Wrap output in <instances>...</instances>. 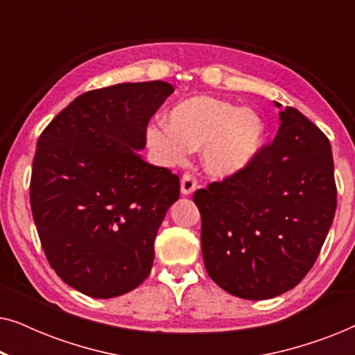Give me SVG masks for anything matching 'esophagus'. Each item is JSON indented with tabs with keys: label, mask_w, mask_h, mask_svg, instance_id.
<instances>
[{
	"label": "esophagus",
	"mask_w": 355,
	"mask_h": 355,
	"mask_svg": "<svg viewBox=\"0 0 355 355\" xmlns=\"http://www.w3.org/2000/svg\"><path fill=\"white\" fill-rule=\"evenodd\" d=\"M197 189V181L192 174L186 173L181 179V193L182 196H191V193Z\"/></svg>",
	"instance_id": "34e87169"
}]
</instances>
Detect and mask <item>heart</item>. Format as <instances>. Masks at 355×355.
<instances>
[{
    "instance_id": "obj_1",
    "label": "heart",
    "mask_w": 355,
    "mask_h": 355,
    "mask_svg": "<svg viewBox=\"0 0 355 355\" xmlns=\"http://www.w3.org/2000/svg\"><path fill=\"white\" fill-rule=\"evenodd\" d=\"M265 137V124L255 111L210 95L179 101L168 113V124L157 123L147 130L159 163L181 164L191 150L200 148L203 169L216 179L247 171L263 152Z\"/></svg>"
}]
</instances>
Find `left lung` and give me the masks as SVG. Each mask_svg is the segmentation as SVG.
I'll return each mask as SVG.
<instances>
[{"label":"left lung","instance_id":"obj_1","mask_svg":"<svg viewBox=\"0 0 355 355\" xmlns=\"http://www.w3.org/2000/svg\"><path fill=\"white\" fill-rule=\"evenodd\" d=\"M259 159L193 193L210 278L236 297L265 300L297 286L322 250L336 211L331 145L295 108Z\"/></svg>","mask_w":355,"mask_h":355}]
</instances>
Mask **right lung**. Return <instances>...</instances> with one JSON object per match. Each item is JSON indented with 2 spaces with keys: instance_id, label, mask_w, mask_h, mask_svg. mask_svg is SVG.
<instances>
[{
  "instance_id": "right-lung-1",
  "label": "right lung",
  "mask_w": 355,
  "mask_h": 355,
  "mask_svg": "<svg viewBox=\"0 0 355 355\" xmlns=\"http://www.w3.org/2000/svg\"><path fill=\"white\" fill-rule=\"evenodd\" d=\"M173 92L163 80L87 92L38 139L33 221L51 268L82 294L118 297L152 270L155 237L179 198V178L137 152Z\"/></svg>"
}]
</instances>
